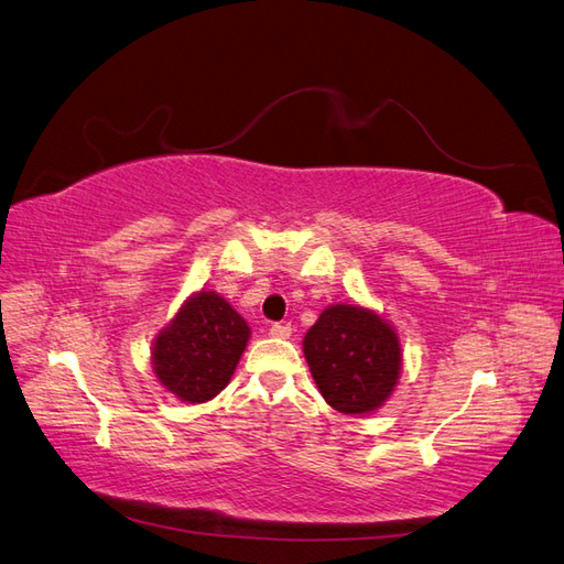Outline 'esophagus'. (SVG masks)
<instances>
[{"instance_id":"esophagus-1","label":"esophagus","mask_w":564,"mask_h":564,"mask_svg":"<svg viewBox=\"0 0 564 564\" xmlns=\"http://www.w3.org/2000/svg\"><path fill=\"white\" fill-rule=\"evenodd\" d=\"M291 333H293L291 324H273V326L269 328V335H271V337H291Z\"/></svg>"}]
</instances>
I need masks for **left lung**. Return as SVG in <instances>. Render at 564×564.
Returning <instances> with one entry per match:
<instances>
[{"instance_id": "obj_1", "label": "left lung", "mask_w": 564, "mask_h": 564, "mask_svg": "<svg viewBox=\"0 0 564 564\" xmlns=\"http://www.w3.org/2000/svg\"><path fill=\"white\" fill-rule=\"evenodd\" d=\"M304 359L328 406L366 415L384 406L401 376L399 333L376 310L330 304L304 333Z\"/></svg>"}]
</instances>
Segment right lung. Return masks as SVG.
Wrapping results in <instances>:
<instances>
[{"label": "right lung", "instance_id": "right-lung-1", "mask_svg": "<svg viewBox=\"0 0 564 564\" xmlns=\"http://www.w3.org/2000/svg\"><path fill=\"white\" fill-rule=\"evenodd\" d=\"M250 340L248 321L215 291H198L151 345L158 382L186 404H205L227 388Z\"/></svg>", "mask_w": 564, "mask_h": 564}]
</instances>
